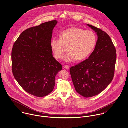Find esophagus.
<instances>
[{
    "label": "esophagus",
    "instance_id": "1",
    "mask_svg": "<svg viewBox=\"0 0 128 128\" xmlns=\"http://www.w3.org/2000/svg\"><path fill=\"white\" fill-rule=\"evenodd\" d=\"M65 69H69V66L68 65H64V67H63Z\"/></svg>",
    "mask_w": 128,
    "mask_h": 128
}]
</instances>
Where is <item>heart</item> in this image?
Instances as JSON below:
<instances>
[{
	"label": "heart",
	"instance_id": "1",
	"mask_svg": "<svg viewBox=\"0 0 128 128\" xmlns=\"http://www.w3.org/2000/svg\"><path fill=\"white\" fill-rule=\"evenodd\" d=\"M97 44V36L91 30H86L74 28L63 31L60 38L53 37L50 46L54 57L62 58L68 47V52L63 56V59L71 62L83 60L88 57L94 50Z\"/></svg>",
	"mask_w": 128,
	"mask_h": 128
}]
</instances>
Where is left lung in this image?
<instances>
[{"label": "left lung", "instance_id": "obj_1", "mask_svg": "<svg viewBox=\"0 0 128 128\" xmlns=\"http://www.w3.org/2000/svg\"><path fill=\"white\" fill-rule=\"evenodd\" d=\"M87 25L97 34L95 48L88 59L70 69L76 91L85 98L99 94L110 84L116 60V48L109 35L100 29Z\"/></svg>", "mask_w": 128, "mask_h": 128}]
</instances>
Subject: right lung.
<instances>
[{"label":"right lung","mask_w":128,"mask_h":128,"mask_svg":"<svg viewBox=\"0 0 128 128\" xmlns=\"http://www.w3.org/2000/svg\"><path fill=\"white\" fill-rule=\"evenodd\" d=\"M56 20L24 30L14 42L12 51V72L22 89L37 97L54 90L55 78L62 69L53 57L50 42Z\"/></svg>","instance_id":"right-lung-1"}]
</instances>
